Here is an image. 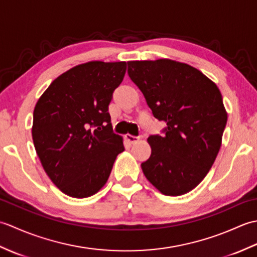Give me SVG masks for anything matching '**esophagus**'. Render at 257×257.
Segmentation results:
<instances>
[{
    "instance_id": "esophagus-1",
    "label": "esophagus",
    "mask_w": 257,
    "mask_h": 257,
    "mask_svg": "<svg viewBox=\"0 0 257 257\" xmlns=\"http://www.w3.org/2000/svg\"><path fill=\"white\" fill-rule=\"evenodd\" d=\"M124 139L128 141V143L130 144H137L139 141V137H135V136H132V135H124Z\"/></svg>"
}]
</instances>
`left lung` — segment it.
Wrapping results in <instances>:
<instances>
[{
	"mask_svg": "<svg viewBox=\"0 0 257 257\" xmlns=\"http://www.w3.org/2000/svg\"><path fill=\"white\" fill-rule=\"evenodd\" d=\"M128 75L155 118L167 123L163 136L148 138L144 174L165 195L190 192L221 148L227 113L219 88L196 68L166 58L128 62Z\"/></svg>",
	"mask_w": 257,
	"mask_h": 257,
	"instance_id": "left-lung-1",
	"label": "left lung"
}]
</instances>
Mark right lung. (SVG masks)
<instances>
[{
	"mask_svg": "<svg viewBox=\"0 0 257 257\" xmlns=\"http://www.w3.org/2000/svg\"><path fill=\"white\" fill-rule=\"evenodd\" d=\"M125 62H88L53 81L36 102L32 136L53 183L72 198L97 193L124 150L113 134L108 106L121 84Z\"/></svg>",
	"mask_w": 257,
	"mask_h": 257,
	"instance_id": "obj_1",
	"label": "right lung"
}]
</instances>
